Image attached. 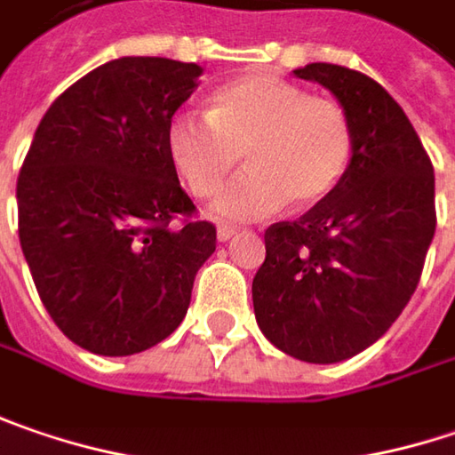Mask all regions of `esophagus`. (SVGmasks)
I'll list each match as a JSON object with an SVG mask.
<instances>
[{
    "instance_id": "34e87169",
    "label": "esophagus",
    "mask_w": 455,
    "mask_h": 455,
    "mask_svg": "<svg viewBox=\"0 0 455 455\" xmlns=\"http://www.w3.org/2000/svg\"><path fill=\"white\" fill-rule=\"evenodd\" d=\"M239 228L236 227H227V224H219V228H216V236H219V242H228L234 234H236Z\"/></svg>"
}]
</instances>
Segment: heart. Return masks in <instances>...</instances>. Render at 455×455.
Wrapping results in <instances>:
<instances>
[{"label": "heart", "instance_id": "heart-1", "mask_svg": "<svg viewBox=\"0 0 455 455\" xmlns=\"http://www.w3.org/2000/svg\"><path fill=\"white\" fill-rule=\"evenodd\" d=\"M167 148L196 198L213 196L244 151L250 167L224 185L213 211L257 221L288 201L308 208L330 198L353 159V125L330 97L275 76H244L213 92L208 116L177 113Z\"/></svg>", "mask_w": 455, "mask_h": 455}]
</instances>
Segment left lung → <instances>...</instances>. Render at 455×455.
Instances as JSON below:
<instances>
[{"label":"left lung","mask_w":455,"mask_h":455,"mask_svg":"<svg viewBox=\"0 0 455 455\" xmlns=\"http://www.w3.org/2000/svg\"><path fill=\"white\" fill-rule=\"evenodd\" d=\"M337 97L353 125V159L330 198L265 231L254 316L283 353L339 363L396 322L435 234V174L399 102L337 64L293 71Z\"/></svg>","instance_id":"obj_1"}]
</instances>
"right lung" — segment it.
<instances>
[{
  "label": "right lung",
  "instance_id": "1",
  "mask_svg": "<svg viewBox=\"0 0 455 455\" xmlns=\"http://www.w3.org/2000/svg\"><path fill=\"white\" fill-rule=\"evenodd\" d=\"M201 74L159 56L108 61L56 97L22 162V254L56 327L90 353L133 355L170 337L216 252L167 148Z\"/></svg>",
  "mask_w": 455,
  "mask_h": 455
}]
</instances>
